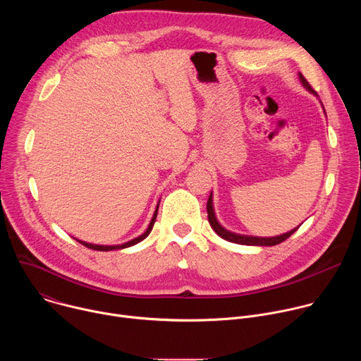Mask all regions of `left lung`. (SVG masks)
I'll return each mask as SVG.
<instances>
[{"label": "left lung", "mask_w": 361, "mask_h": 361, "mask_svg": "<svg viewBox=\"0 0 361 361\" xmlns=\"http://www.w3.org/2000/svg\"><path fill=\"white\" fill-rule=\"evenodd\" d=\"M298 78H300V82L302 84L304 88H307L308 91H310L312 94L317 95L316 91L310 87V84L307 82V80L302 77L301 73H298ZM323 106V104H322ZM326 113V111H324ZM207 214H209V223L212 226V228L224 240L230 241V243H235V244H243V245H276V244H280L283 243L284 240H287L294 231H297V228L300 227H295L293 228L291 231L288 233H284V234H280V235H276V237H255V235H244V234H237V233H233L227 228H224L217 217H216V213H214V205H213V192H210V197H209V201H207Z\"/></svg>", "instance_id": "8db88e82"}]
</instances>
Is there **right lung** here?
Returning <instances> with one entry per match:
<instances>
[{"instance_id":"right-lung-1","label":"right lung","mask_w":361,"mask_h":361,"mask_svg":"<svg viewBox=\"0 0 361 361\" xmlns=\"http://www.w3.org/2000/svg\"><path fill=\"white\" fill-rule=\"evenodd\" d=\"M159 205H160V201H159V204H157V207H156V212H154V214H152V219H151V221H149V224H148V227H147V230L141 234V235H138V237H135V238H133V240H130V241H127V243H123V244H117V245H101V244H91V243H85V241H82V240H77L78 243H81L82 245H85V247H88V248H92V250H98V251H111V250H121V248H127V247H131V245H135L137 243H140V241H142L149 233H151V230H152V227H154V223H156V219H157V212H159Z\"/></svg>"}]
</instances>
